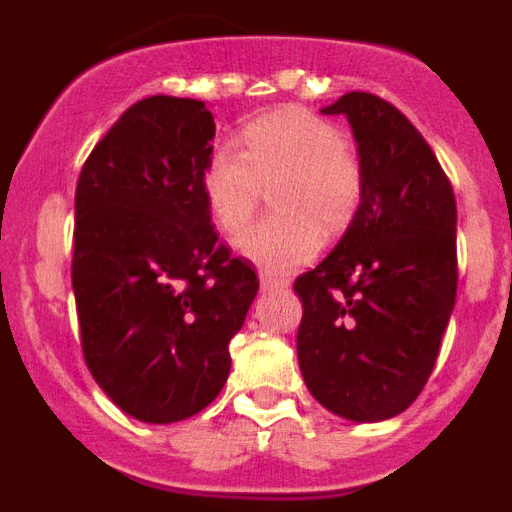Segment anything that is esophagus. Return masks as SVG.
Returning <instances> with one entry per match:
<instances>
[{
  "label": "esophagus",
  "mask_w": 512,
  "mask_h": 512,
  "mask_svg": "<svg viewBox=\"0 0 512 512\" xmlns=\"http://www.w3.org/2000/svg\"><path fill=\"white\" fill-rule=\"evenodd\" d=\"M259 282H261V289H277V287H284V279H277L274 274H269V271H259Z\"/></svg>",
  "instance_id": "esophagus-1"
}]
</instances>
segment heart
<instances>
[{
	"label": "heart",
	"mask_w": 512,
	"mask_h": 512,
	"mask_svg": "<svg viewBox=\"0 0 512 512\" xmlns=\"http://www.w3.org/2000/svg\"><path fill=\"white\" fill-rule=\"evenodd\" d=\"M271 183L278 215L235 238V251L269 274H287L315 259L320 233H341L364 192L359 158L341 130L302 107H282L243 125L241 151H212L202 192L217 228L228 235L242 230Z\"/></svg>",
	"instance_id": "heart-1"
}]
</instances>
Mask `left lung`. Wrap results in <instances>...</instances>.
<instances>
[{
	"instance_id": "obj_1",
	"label": "left lung",
	"mask_w": 512,
	"mask_h": 512,
	"mask_svg": "<svg viewBox=\"0 0 512 512\" xmlns=\"http://www.w3.org/2000/svg\"><path fill=\"white\" fill-rule=\"evenodd\" d=\"M320 112L351 125L364 192L338 246L295 282L297 359L325 410L379 423L420 395L454 312V189L390 102L348 92Z\"/></svg>"
}]
</instances>
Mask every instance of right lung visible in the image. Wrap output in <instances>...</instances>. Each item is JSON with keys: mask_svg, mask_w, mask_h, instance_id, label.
I'll use <instances>...</instances> for the list:
<instances>
[{"mask_svg": "<svg viewBox=\"0 0 512 512\" xmlns=\"http://www.w3.org/2000/svg\"><path fill=\"white\" fill-rule=\"evenodd\" d=\"M215 120L200 99H140L94 146L76 184L81 348L122 413L176 423L230 374V338L259 292L217 241L202 192Z\"/></svg>", "mask_w": 512, "mask_h": 512, "instance_id": "add662e5", "label": "right lung"}]
</instances>
